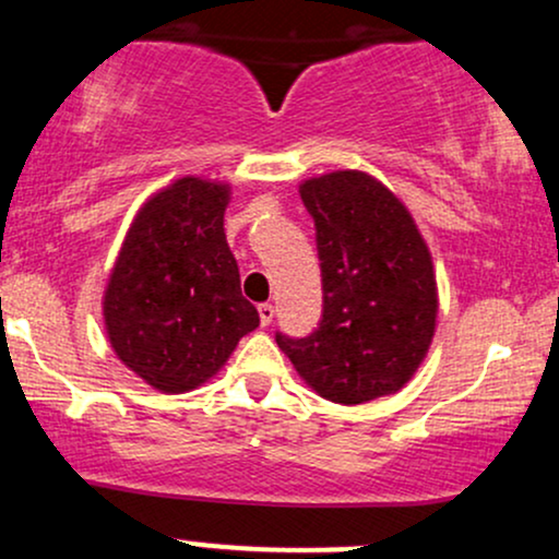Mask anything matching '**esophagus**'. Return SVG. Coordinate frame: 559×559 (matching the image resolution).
Masks as SVG:
<instances>
[{
    "instance_id": "34e87169",
    "label": "esophagus",
    "mask_w": 559,
    "mask_h": 559,
    "mask_svg": "<svg viewBox=\"0 0 559 559\" xmlns=\"http://www.w3.org/2000/svg\"><path fill=\"white\" fill-rule=\"evenodd\" d=\"M258 312H260V323H262V325H271V323H273L275 310H273L271 301H262V305L258 307Z\"/></svg>"
}]
</instances>
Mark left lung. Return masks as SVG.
Listing matches in <instances>:
<instances>
[{"label":"left lung","instance_id":"1","mask_svg":"<svg viewBox=\"0 0 559 559\" xmlns=\"http://www.w3.org/2000/svg\"><path fill=\"white\" fill-rule=\"evenodd\" d=\"M316 221L323 320L307 338L275 336L301 381L336 404L391 396L418 373L439 318L431 249L413 213L362 170L305 178Z\"/></svg>","mask_w":559,"mask_h":559}]
</instances>
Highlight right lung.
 <instances>
[{
    "instance_id": "obj_1",
    "label": "right lung",
    "mask_w": 559,
    "mask_h": 559,
    "mask_svg": "<svg viewBox=\"0 0 559 559\" xmlns=\"http://www.w3.org/2000/svg\"><path fill=\"white\" fill-rule=\"evenodd\" d=\"M228 202L230 183L202 176L146 197L102 294L112 352L163 394L204 386L260 325L226 241Z\"/></svg>"
}]
</instances>
